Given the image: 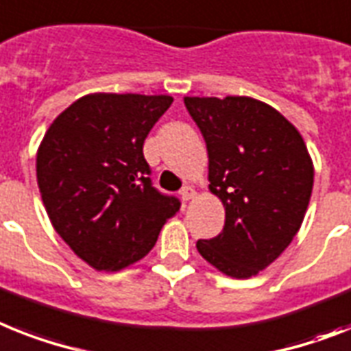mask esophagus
Segmentation results:
<instances>
[{"label": "esophagus", "instance_id": "1", "mask_svg": "<svg viewBox=\"0 0 351 351\" xmlns=\"http://www.w3.org/2000/svg\"><path fill=\"white\" fill-rule=\"evenodd\" d=\"M181 199L182 201H190V199H193L195 197V190H193L192 186H182L181 188Z\"/></svg>", "mask_w": 351, "mask_h": 351}]
</instances>
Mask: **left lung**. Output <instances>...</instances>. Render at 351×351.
<instances>
[{
	"instance_id": "left-lung-1",
	"label": "left lung",
	"mask_w": 351,
	"mask_h": 351,
	"mask_svg": "<svg viewBox=\"0 0 351 351\" xmlns=\"http://www.w3.org/2000/svg\"><path fill=\"white\" fill-rule=\"evenodd\" d=\"M208 149L210 190L224 204L222 231L197 251L231 278L273 263L300 230L314 184L306 145L291 121L249 97H184Z\"/></svg>"
}]
</instances>
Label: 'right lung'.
I'll return each mask as SVG.
<instances>
[{
	"instance_id": "1",
	"label": "right lung",
	"mask_w": 351,
	"mask_h": 351,
	"mask_svg": "<svg viewBox=\"0 0 351 351\" xmlns=\"http://www.w3.org/2000/svg\"><path fill=\"white\" fill-rule=\"evenodd\" d=\"M167 95L95 93L55 118L37 152V184L55 231L97 271H120L154 247L179 211L150 181L145 138Z\"/></svg>"
}]
</instances>
